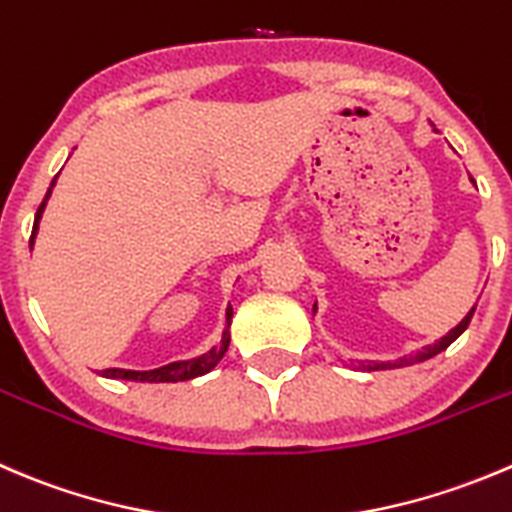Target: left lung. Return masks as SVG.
<instances>
[{
    "label": "left lung",
    "instance_id": "1",
    "mask_svg": "<svg viewBox=\"0 0 512 512\" xmlns=\"http://www.w3.org/2000/svg\"><path fill=\"white\" fill-rule=\"evenodd\" d=\"M317 307V305H315ZM315 307H312V310H315ZM473 312H475V307L473 310L468 312V315L463 317V320L458 322V325L453 327V330L448 332V335L445 337H440L438 342H433V345H428V347H423V350L418 352V355H410V357H403V360H395V362H367V370H393V367H403V365H415V362H423V360H430V357H435L438 355V352H443L445 347H450L453 345L455 340H458L460 335H463L465 330H468V325H470V320H473Z\"/></svg>",
    "mask_w": 512,
    "mask_h": 512
}]
</instances>
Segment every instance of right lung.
Wrapping results in <instances>:
<instances>
[{
	"label": "right lung",
	"mask_w": 512,
	"mask_h": 512,
	"mask_svg": "<svg viewBox=\"0 0 512 512\" xmlns=\"http://www.w3.org/2000/svg\"><path fill=\"white\" fill-rule=\"evenodd\" d=\"M57 177H54L52 185H49L47 195H44L42 205H39L37 210V217H34L29 247L34 245V237H37V230H39V220H42V212L44 207H47L49 195H52L54 185H57ZM230 322H232V307H227V327L225 332H222V342L217 347H212L210 352H205V355L192 357V360L170 362V365L155 367V370H122V367H109V370H102V377H112V380H135V382H180V380H192V377L205 375V372H210L212 367L225 357L227 345H230Z\"/></svg>",
	"instance_id": "1"
}]
</instances>
